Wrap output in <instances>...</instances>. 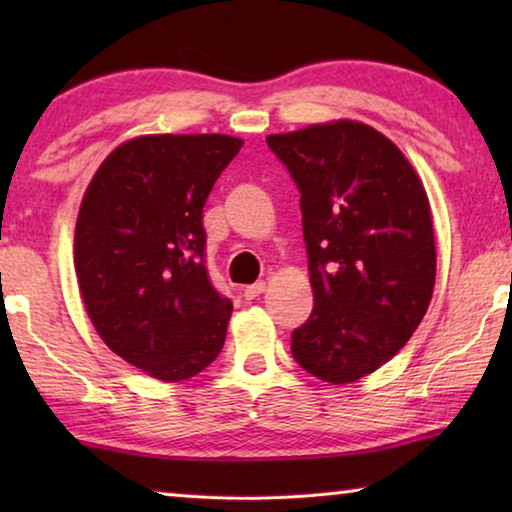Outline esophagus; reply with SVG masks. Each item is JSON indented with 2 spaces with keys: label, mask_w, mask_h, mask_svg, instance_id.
<instances>
[{
  "label": "esophagus",
  "mask_w": 512,
  "mask_h": 512,
  "mask_svg": "<svg viewBox=\"0 0 512 512\" xmlns=\"http://www.w3.org/2000/svg\"><path fill=\"white\" fill-rule=\"evenodd\" d=\"M264 291H266V282L259 280V282H255V284H248V287L244 289V298H246V300H255L257 296H262Z\"/></svg>",
  "instance_id": "obj_1"
}]
</instances>
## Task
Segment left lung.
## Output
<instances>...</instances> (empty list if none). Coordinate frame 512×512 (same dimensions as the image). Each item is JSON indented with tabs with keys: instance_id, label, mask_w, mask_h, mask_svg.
Segmentation results:
<instances>
[{
	"instance_id": "obj_1",
	"label": "left lung",
	"mask_w": 512,
	"mask_h": 512,
	"mask_svg": "<svg viewBox=\"0 0 512 512\" xmlns=\"http://www.w3.org/2000/svg\"><path fill=\"white\" fill-rule=\"evenodd\" d=\"M300 192L314 311L293 359L350 384L400 352L436 282L429 198L404 153L375 128L339 119L268 135Z\"/></svg>"
}]
</instances>
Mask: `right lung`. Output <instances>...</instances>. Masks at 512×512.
I'll list each match as a JSON object with an SVG mask.
<instances>
[{
    "instance_id": "obj_1",
    "label": "right lung",
    "mask_w": 512,
    "mask_h": 512,
    "mask_svg": "<svg viewBox=\"0 0 512 512\" xmlns=\"http://www.w3.org/2000/svg\"><path fill=\"white\" fill-rule=\"evenodd\" d=\"M244 142L144 135L94 173L74 232V268L92 325L121 359L162 381L219 357L232 302L205 266L203 205Z\"/></svg>"
}]
</instances>
